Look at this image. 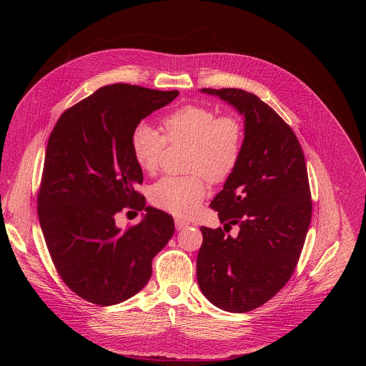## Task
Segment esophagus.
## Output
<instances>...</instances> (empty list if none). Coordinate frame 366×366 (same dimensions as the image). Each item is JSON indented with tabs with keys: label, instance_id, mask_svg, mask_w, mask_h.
<instances>
[{
	"label": "esophagus",
	"instance_id": "esophagus-1",
	"mask_svg": "<svg viewBox=\"0 0 366 366\" xmlns=\"http://www.w3.org/2000/svg\"><path fill=\"white\" fill-rule=\"evenodd\" d=\"M175 227H177V230H182V229L188 227V223L184 222V220H181V219H177V220H175Z\"/></svg>",
	"mask_w": 366,
	"mask_h": 366
}]
</instances>
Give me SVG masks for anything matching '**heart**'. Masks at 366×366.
<instances>
[{"mask_svg":"<svg viewBox=\"0 0 366 366\" xmlns=\"http://www.w3.org/2000/svg\"><path fill=\"white\" fill-rule=\"evenodd\" d=\"M164 134L149 123L140 122L130 134V150L137 167L153 174L159 167L167 143L189 144L185 177H164L150 188L152 202L179 217L197 212L207 192V182H226L236 171L244 132L240 120L222 114L208 106L187 104L162 119Z\"/></svg>","mask_w":366,"mask_h":366,"instance_id":"1","label":"heart"}]
</instances>
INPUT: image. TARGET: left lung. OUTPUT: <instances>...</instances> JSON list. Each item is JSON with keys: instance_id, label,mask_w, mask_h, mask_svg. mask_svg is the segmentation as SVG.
<instances>
[{"instance_id": "left-lung-1", "label": "left lung", "mask_w": 366, "mask_h": 366, "mask_svg": "<svg viewBox=\"0 0 366 366\" xmlns=\"http://www.w3.org/2000/svg\"><path fill=\"white\" fill-rule=\"evenodd\" d=\"M244 116L240 162L210 207L222 227L201 226L198 285L208 301L246 312L291 278L311 222V192L301 144L267 102L239 88H204ZM239 227L237 237L225 233Z\"/></svg>"}]
</instances>
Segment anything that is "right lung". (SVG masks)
<instances>
[{"instance_id":"add662e5","label":"right lung","mask_w":366,"mask_h":366,"mask_svg":"<svg viewBox=\"0 0 366 366\" xmlns=\"http://www.w3.org/2000/svg\"><path fill=\"white\" fill-rule=\"evenodd\" d=\"M177 95L130 84L102 86L65 110L49 136L37 192L40 227L62 281L92 304L114 305L137 294L174 234V219L146 207L137 191L143 172L130 134ZM143 207L140 224L117 227L119 212Z\"/></svg>"}]
</instances>
